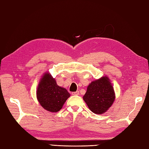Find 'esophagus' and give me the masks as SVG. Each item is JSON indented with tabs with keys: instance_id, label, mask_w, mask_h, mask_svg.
Here are the masks:
<instances>
[{
	"instance_id": "1",
	"label": "esophagus",
	"mask_w": 149,
	"mask_h": 149,
	"mask_svg": "<svg viewBox=\"0 0 149 149\" xmlns=\"http://www.w3.org/2000/svg\"><path fill=\"white\" fill-rule=\"evenodd\" d=\"M71 94H72V95H79V91H77L75 92H72Z\"/></svg>"
}]
</instances>
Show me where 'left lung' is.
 <instances>
[{
	"label": "left lung",
	"instance_id": "1",
	"mask_svg": "<svg viewBox=\"0 0 149 149\" xmlns=\"http://www.w3.org/2000/svg\"><path fill=\"white\" fill-rule=\"evenodd\" d=\"M116 99L113 85L107 76L89 84L83 99L95 114H103L111 107Z\"/></svg>",
	"mask_w": 149,
	"mask_h": 149
}]
</instances>
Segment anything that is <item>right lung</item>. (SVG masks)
<instances>
[{"label": "right lung", "mask_w": 149, "mask_h": 149, "mask_svg": "<svg viewBox=\"0 0 149 149\" xmlns=\"http://www.w3.org/2000/svg\"><path fill=\"white\" fill-rule=\"evenodd\" d=\"M70 96L67 89L59 86L49 72H45L36 91L37 99L42 107L48 111L56 113L62 108Z\"/></svg>", "instance_id": "add662e5"}]
</instances>
